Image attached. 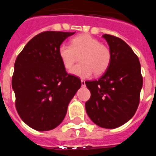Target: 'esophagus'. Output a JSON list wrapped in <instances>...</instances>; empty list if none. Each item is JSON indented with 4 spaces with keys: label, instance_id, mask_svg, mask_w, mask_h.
<instances>
[{
    "label": "esophagus",
    "instance_id": "34e87169",
    "mask_svg": "<svg viewBox=\"0 0 156 156\" xmlns=\"http://www.w3.org/2000/svg\"><path fill=\"white\" fill-rule=\"evenodd\" d=\"M81 86L83 87H86V83H85V80H81Z\"/></svg>",
    "mask_w": 156,
    "mask_h": 156
}]
</instances>
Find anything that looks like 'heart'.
<instances>
[{"instance_id":"1","label":"heart","mask_w":156,"mask_h":156,"mask_svg":"<svg viewBox=\"0 0 156 156\" xmlns=\"http://www.w3.org/2000/svg\"><path fill=\"white\" fill-rule=\"evenodd\" d=\"M64 67L70 69L80 58V63L73 68L70 73L80 78H88L94 73L102 74L112 62V52L108 47L89 34L76 36L71 39V45L62 44L58 49Z\"/></svg>"}]
</instances>
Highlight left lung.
<instances>
[{"label":"left lung","instance_id":"obj_1","mask_svg":"<svg viewBox=\"0 0 156 156\" xmlns=\"http://www.w3.org/2000/svg\"><path fill=\"white\" fill-rule=\"evenodd\" d=\"M103 37L112 52V62L97 80L85 82L91 92L86 112L101 128H116L129 121L136 112L143 78L139 58L122 39Z\"/></svg>","mask_w":156,"mask_h":156}]
</instances>
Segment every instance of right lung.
<instances>
[{"label": "right lung", "instance_id": "add662e5", "mask_svg": "<svg viewBox=\"0 0 156 156\" xmlns=\"http://www.w3.org/2000/svg\"><path fill=\"white\" fill-rule=\"evenodd\" d=\"M76 32L44 31L32 38L17 55L12 86L22 120L39 131L54 129L81 82L66 72L58 49Z\"/></svg>", "mask_w": 156, "mask_h": 156}]
</instances>
